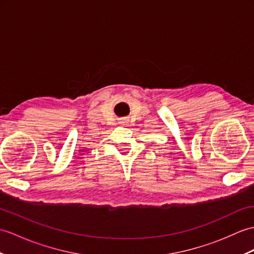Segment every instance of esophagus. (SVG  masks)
Here are the masks:
<instances>
[{
	"mask_svg": "<svg viewBox=\"0 0 254 254\" xmlns=\"http://www.w3.org/2000/svg\"><path fill=\"white\" fill-rule=\"evenodd\" d=\"M121 123H122V126H125V123H126V120H122V122H121Z\"/></svg>",
	"mask_w": 254,
	"mask_h": 254,
	"instance_id": "esophagus-1",
	"label": "esophagus"
}]
</instances>
